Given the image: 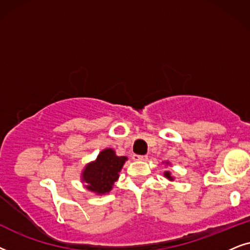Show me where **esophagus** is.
Masks as SVG:
<instances>
[{
  "instance_id": "obj_1",
  "label": "esophagus",
  "mask_w": 250,
  "mask_h": 250,
  "mask_svg": "<svg viewBox=\"0 0 250 250\" xmlns=\"http://www.w3.org/2000/svg\"><path fill=\"white\" fill-rule=\"evenodd\" d=\"M132 159L136 160V161H146L147 160V156L146 155H134Z\"/></svg>"
}]
</instances>
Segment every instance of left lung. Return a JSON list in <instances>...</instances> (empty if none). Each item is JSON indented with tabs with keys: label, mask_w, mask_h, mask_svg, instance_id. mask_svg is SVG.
I'll list each match as a JSON object with an SVG mask.
<instances>
[{
	"label": "left lung",
	"mask_w": 250,
	"mask_h": 250,
	"mask_svg": "<svg viewBox=\"0 0 250 250\" xmlns=\"http://www.w3.org/2000/svg\"><path fill=\"white\" fill-rule=\"evenodd\" d=\"M166 164H169V162H166ZM165 177L168 178L169 181H174V177L171 176V172L170 171H165Z\"/></svg>",
	"instance_id": "left-lung-1"
}]
</instances>
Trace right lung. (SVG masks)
<instances>
[{
    "mask_svg": "<svg viewBox=\"0 0 250 250\" xmlns=\"http://www.w3.org/2000/svg\"><path fill=\"white\" fill-rule=\"evenodd\" d=\"M127 160V156L116 155L114 149H103L97 159L82 170L81 181L85 184V188L98 195L108 193L119 179V172Z\"/></svg>",
    "mask_w": 250,
    "mask_h": 250,
    "instance_id": "add662e5",
    "label": "right lung"
}]
</instances>
